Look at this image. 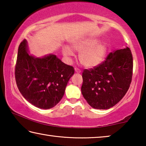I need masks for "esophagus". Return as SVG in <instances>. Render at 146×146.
Masks as SVG:
<instances>
[{
  "instance_id": "esophagus-1",
  "label": "esophagus",
  "mask_w": 146,
  "mask_h": 146,
  "mask_svg": "<svg viewBox=\"0 0 146 146\" xmlns=\"http://www.w3.org/2000/svg\"><path fill=\"white\" fill-rule=\"evenodd\" d=\"M75 72L77 73H81V71H80V69H78V68H75Z\"/></svg>"
}]
</instances>
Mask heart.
I'll list each match as a JSON object with an SVG mask.
<instances>
[{
  "label": "heart",
  "instance_id": "b5f03b06",
  "mask_svg": "<svg viewBox=\"0 0 146 146\" xmlns=\"http://www.w3.org/2000/svg\"><path fill=\"white\" fill-rule=\"evenodd\" d=\"M72 48L79 52L78 60L80 64L88 68L96 67L100 64L107 53L106 44L95 38H86L74 42ZM62 53L66 56L73 55V51L68 46L63 47Z\"/></svg>",
  "mask_w": 146,
  "mask_h": 146
}]
</instances>
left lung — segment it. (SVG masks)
I'll list each match as a JSON object with an SVG mask.
<instances>
[{
  "instance_id": "obj_1",
  "label": "left lung",
  "mask_w": 146,
  "mask_h": 146,
  "mask_svg": "<svg viewBox=\"0 0 146 146\" xmlns=\"http://www.w3.org/2000/svg\"><path fill=\"white\" fill-rule=\"evenodd\" d=\"M133 56L130 49H117L97 67L84 70L81 88L84 98L98 110L112 108L124 97L131 82Z\"/></svg>"
}]
</instances>
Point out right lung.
<instances>
[{
    "label": "right lung",
    "mask_w": 146,
    "mask_h": 146,
    "mask_svg": "<svg viewBox=\"0 0 146 146\" xmlns=\"http://www.w3.org/2000/svg\"><path fill=\"white\" fill-rule=\"evenodd\" d=\"M26 39L20 44L15 70L17 86L22 95L36 108L48 110L60 102L73 67L53 54L42 58L28 53Z\"/></svg>",
    "instance_id": "right-lung-1"
}]
</instances>
